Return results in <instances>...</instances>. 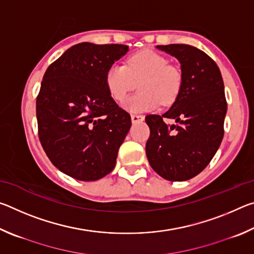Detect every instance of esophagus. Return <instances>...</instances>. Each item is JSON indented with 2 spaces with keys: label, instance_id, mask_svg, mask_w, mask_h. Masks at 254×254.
Segmentation results:
<instances>
[{
  "label": "esophagus",
  "instance_id": "1",
  "mask_svg": "<svg viewBox=\"0 0 254 254\" xmlns=\"http://www.w3.org/2000/svg\"><path fill=\"white\" fill-rule=\"evenodd\" d=\"M131 120H132V123H136V122H141L144 120L143 115H137V114H132L131 115Z\"/></svg>",
  "mask_w": 254,
  "mask_h": 254
}]
</instances>
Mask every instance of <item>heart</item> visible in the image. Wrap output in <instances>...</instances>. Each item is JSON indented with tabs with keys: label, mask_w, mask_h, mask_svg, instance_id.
<instances>
[{
	"label": "heart",
	"mask_w": 254,
	"mask_h": 254,
	"mask_svg": "<svg viewBox=\"0 0 254 254\" xmlns=\"http://www.w3.org/2000/svg\"><path fill=\"white\" fill-rule=\"evenodd\" d=\"M105 83L113 100L123 103L137 83L140 93L132 96L124 107L132 113L156 110L161 104H171L182 88L183 75L178 67L156 51L145 49L130 56L127 65L113 64L106 71Z\"/></svg>",
	"instance_id": "b5f03b06"
}]
</instances>
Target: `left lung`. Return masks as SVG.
<instances>
[{
	"label": "left lung",
	"instance_id": "1",
	"mask_svg": "<svg viewBox=\"0 0 254 254\" xmlns=\"http://www.w3.org/2000/svg\"><path fill=\"white\" fill-rule=\"evenodd\" d=\"M157 49L180 63L183 83L166 113L145 117L150 127L145 153L159 176L184 182L203 171L220 148L227 111L224 83L216 63L198 48L167 45ZM163 117L176 124L167 126Z\"/></svg>",
	"mask_w": 254,
	"mask_h": 254
}]
</instances>
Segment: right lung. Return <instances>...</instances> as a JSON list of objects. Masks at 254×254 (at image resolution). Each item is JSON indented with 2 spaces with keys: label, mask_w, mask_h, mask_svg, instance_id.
Listing matches in <instances>:
<instances>
[{
  "label": "right lung",
  "mask_w": 254,
  "mask_h": 254,
  "mask_svg": "<svg viewBox=\"0 0 254 254\" xmlns=\"http://www.w3.org/2000/svg\"><path fill=\"white\" fill-rule=\"evenodd\" d=\"M127 51L124 45L81 42L45 72L37 97L40 142L56 168L77 180L110 174L131 127L130 114L105 83L107 69Z\"/></svg>",
  "instance_id": "add662e5"
}]
</instances>
